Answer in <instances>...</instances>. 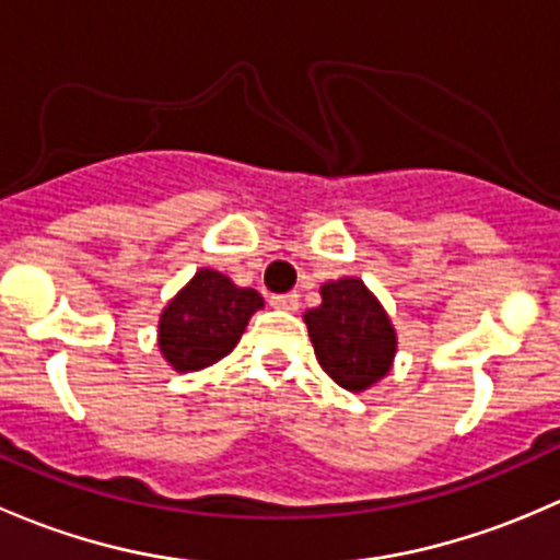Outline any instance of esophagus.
Returning a JSON list of instances; mask_svg holds the SVG:
<instances>
[{"mask_svg":"<svg viewBox=\"0 0 560 560\" xmlns=\"http://www.w3.org/2000/svg\"><path fill=\"white\" fill-rule=\"evenodd\" d=\"M270 306L281 308V312H298V292H284V295H270Z\"/></svg>","mask_w":560,"mask_h":560,"instance_id":"obj_1","label":"esophagus"}]
</instances>
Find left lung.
<instances>
[{"label": "left lung", "mask_w": 560, "mask_h": 560, "mask_svg": "<svg viewBox=\"0 0 560 560\" xmlns=\"http://www.w3.org/2000/svg\"><path fill=\"white\" fill-rule=\"evenodd\" d=\"M322 306L303 314L314 354L325 374L349 393H363L393 365L395 327L374 292L360 279L327 281Z\"/></svg>", "instance_id": "obj_1"}]
</instances>
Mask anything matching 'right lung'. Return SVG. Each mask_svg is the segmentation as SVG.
Here are the masks:
<instances>
[{"mask_svg": "<svg viewBox=\"0 0 560 560\" xmlns=\"http://www.w3.org/2000/svg\"><path fill=\"white\" fill-rule=\"evenodd\" d=\"M262 306L252 287H235L219 270H197L160 316L162 358L178 374L208 369L233 352L252 314Z\"/></svg>", "mask_w": 560, "mask_h": 560, "instance_id": "add662e5", "label": "right lung"}]
</instances>
